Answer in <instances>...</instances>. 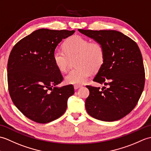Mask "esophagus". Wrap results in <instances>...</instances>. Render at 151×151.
I'll return each mask as SVG.
<instances>
[{"label": "esophagus", "mask_w": 151, "mask_h": 151, "mask_svg": "<svg viewBox=\"0 0 151 151\" xmlns=\"http://www.w3.org/2000/svg\"><path fill=\"white\" fill-rule=\"evenodd\" d=\"M81 86H82L81 85H74V86H73V87H74V89H75V90H77V89H78V88H81Z\"/></svg>", "instance_id": "obj_1"}]
</instances>
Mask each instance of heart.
<instances>
[{
	"label": "heart",
	"instance_id": "1",
	"mask_svg": "<svg viewBox=\"0 0 151 151\" xmlns=\"http://www.w3.org/2000/svg\"><path fill=\"white\" fill-rule=\"evenodd\" d=\"M62 50L57 49L53 53L52 59L59 72H66L73 61L75 69L65 77L66 84L81 85L88 79L92 72H98L105 59V50L101 43L90 42L80 35H72L63 44Z\"/></svg>",
	"mask_w": 151,
	"mask_h": 151
}]
</instances>
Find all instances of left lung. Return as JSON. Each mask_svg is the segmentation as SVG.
<instances>
[{
	"instance_id": "obj_1",
	"label": "left lung",
	"mask_w": 151,
	"mask_h": 151,
	"mask_svg": "<svg viewBox=\"0 0 151 151\" xmlns=\"http://www.w3.org/2000/svg\"><path fill=\"white\" fill-rule=\"evenodd\" d=\"M83 34L101 43L105 59L93 81L107 85H87L90 94L86 112L97 119L114 122L129 114L138 103L145 85V68L138 45L116 30L79 29Z\"/></svg>"
}]
</instances>
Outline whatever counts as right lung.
Segmentation results:
<instances>
[{"label": "right lung", "instance_id": "add662e5", "mask_svg": "<svg viewBox=\"0 0 151 151\" xmlns=\"http://www.w3.org/2000/svg\"><path fill=\"white\" fill-rule=\"evenodd\" d=\"M74 30L39 29L17 42L9 56L8 84L14 105L28 118L46 123L61 117L74 93L72 85L58 88L63 77L52 59L55 48Z\"/></svg>", "mask_w": 151, "mask_h": 151}]
</instances>
